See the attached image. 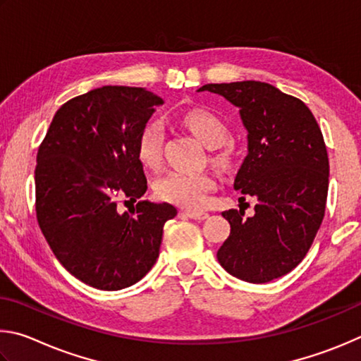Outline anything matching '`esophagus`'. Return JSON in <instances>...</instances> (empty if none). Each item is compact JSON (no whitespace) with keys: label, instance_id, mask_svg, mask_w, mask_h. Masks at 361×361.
Wrapping results in <instances>:
<instances>
[{"label":"esophagus","instance_id":"esophagus-1","mask_svg":"<svg viewBox=\"0 0 361 361\" xmlns=\"http://www.w3.org/2000/svg\"><path fill=\"white\" fill-rule=\"evenodd\" d=\"M184 214L187 217L195 219V220H206L207 217H209V214L204 211H185Z\"/></svg>","mask_w":361,"mask_h":361}]
</instances>
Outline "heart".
<instances>
[{
  "instance_id": "1",
  "label": "heart",
  "mask_w": 361,
  "mask_h": 361,
  "mask_svg": "<svg viewBox=\"0 0 361 361\" xmlns=\"http://www.w3.org/2000/svg\"><path fill=\"white\" fill-rule=\"evenodd\" d=\"M184 123L195 137L207 149H219L228 139V128L217 116L204 109L188 111L184 116ZM164 142V125L160 120H152L144 126L137 137L136 154L145 168L155 169L161 163ZM230 154H222L216 161L222 166L230 164ZM216 180L206 173H184L169 171L158 177L154 184L157 198L166 203L184 207V209H201L207 201V193L214 190Z\"/></svg>"
}]
</instances>
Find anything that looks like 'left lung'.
Returning a JSON list of instances; mask_svg holds the SVG:
<instances>
[{
    "label": "left lung",
    "mask_w": 361,
    "mask_h": 361,
    "mask_svg": "<svg viewBox=\"0 0 361 361\" xmlns=\"http://www.w3.org/2000/svg\"><path fill=\"white\" fill-rule=\"evenodd\" d=\"M239 107L247 130V157L235 190L255 201V214L222 212L231 231L219 263L238 279L264 283L298 267L325 216L330 163L317 120L301 99L258 80L207 84Z\"/></svg>",
    "instance_id": "8db88e82"
}]
</instances>
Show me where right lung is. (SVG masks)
Returning a JSON list of instances; mask_svg holds the SVG:
<instances>
[{"label": "right lung", "instance_id": "obj_1", "mask_svg": "<svg viewBox=\"0 0 361 361\" xmlns=\"http://www.w3.org/2000/svg\"><path fill=\"white\" fill-rule=\"evenodd\" d=\"M158 94L141 87L104 85L69 99L52 118L36 157V217L54 255L75 279L122 290L149 273L160 254L168 203L118 201L147 190L137 137ZM125 201V203H128Z\"/></svg>", "mask_w": 361, "mask_h": 361}]
</instances>
